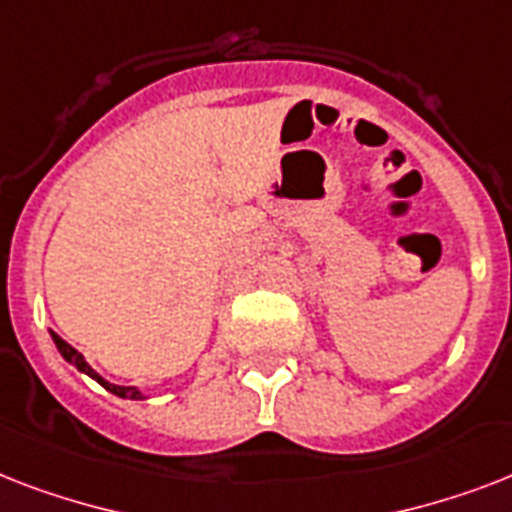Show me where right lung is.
I'll return each instance as SVG.
<instances>
[{
  "mask_svg": "<svg viewBox=\"0 0 512 512\" xmlns=\"http://www.w3.org/2000/svg\"><path fill=\"white\" fill-rule=\"evenodd\" d=\"M50 337H52V342H55V348H58V353L63 358H66L68 364L76 366L79 372L87 374V377H92V380H95V382H100V385H103V388H106L108 393H114V396H119V398H130V401H143V398H146V393H143V390H140V388H135V385H114V382H108L106 377H100V374L95 372V369H92L90 364H87V358H84L82 353H79V350L74 348V345H68V342L63 340V337H60V335L50 332Z\"/></svg>",
  "mask_w": 512,
  "mask_h": 512,
  "instance_id": "right-lung-1",
  "label": "right lung"
}]
</instances>
